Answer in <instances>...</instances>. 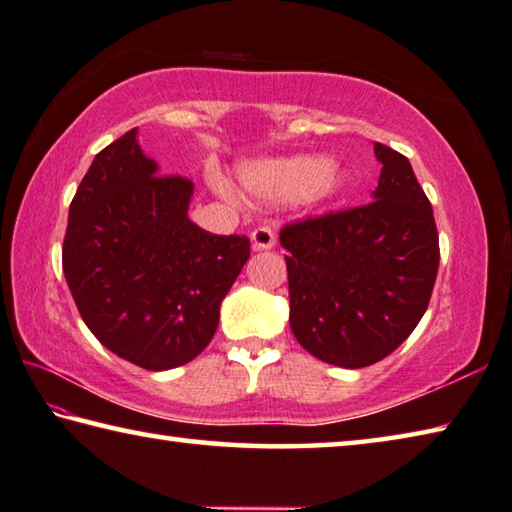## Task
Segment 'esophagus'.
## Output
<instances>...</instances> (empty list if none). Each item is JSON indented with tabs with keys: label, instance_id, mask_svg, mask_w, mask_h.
<instances>
[{
	"label": "esophagus",
	"instance_id": "esophagus-1",
	"mask_svg": "<svg viewBox=\"0 0 512 512\" xmlns=\"http://www.w3.org/2000/svg\"><path fill=\"white\" fill-rule=\"evenodd\" d=\"M276 245V231L270 224H263V227H256L251 231V247L254 249H272Z\"/></svg>",
	"mask_w": 512,
	"mask_h": 512
}]
</instances>
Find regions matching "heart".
<instances>
[{
  "mask_svg": "<svg viewBox=\"0 0 512 512\" xmlns=\"http://www.w3.org/2000/svg\"><path fill=\"white\" fill-rule=\"evenodd\" d=\"M247 191L261 202L326 200L344 186V173L319 157H294L247 166L240 173Z\"/></svg>",
  "mask_w": 512,
  "mask_h": 512,
  "instance_id": "b5f03b06",
  "label": "heart"
}]
</instances>
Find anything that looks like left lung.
Returning <instances> with one entry per match:
<instances>
[{
	"label": "left lung",
	"instance_id": "left-lung-1",
	"mask_svg": "<svg viewBox=\"0 0 512 512\" xmlns=\"http://www.w3.org/2000/svg\"><path fill=\"white\" fill-rule=\"evenodd\" d=\"M369 204L288 222L290 326L321 362L362 369L414 333L432 299L438 261L434 211L409 159L384 143Z\"/></svg>",
	"mask_w": 512,
	"mask_h": 512
}]
</instances>
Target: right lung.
I'll list each match as a JSON object with an SVG mask.
<instances>
[{
  "mask_svg": "<svg viewBox=\"0 0 512 512\" xmlns=\"http://www.w3.org/2000/svg\"><path fill=\"white\" fill-rule=\"evenodd\" d=\"M193 182L157 175L137 128L94 157L69 206L62 272L105 348L148 371L191 362L249 258L247 236L188 220Z\"/></svg>",
  "mask_w": 512,
  "mask_h": 512,
  "instance_id": "add662e5",
  "label": "right lung"
}]
</instances>
